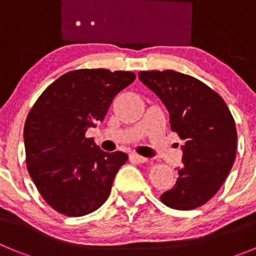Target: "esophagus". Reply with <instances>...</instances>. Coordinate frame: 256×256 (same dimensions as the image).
<instances>
[{"label":"esophagus","mask_w":256,"mask_h":256,"mask_svg":"<svg viewBox=\"0 0 256 256\" xmlns=\"http://www.w3.org/2000/svg\"><path fill=\"white\" fill-rule=\"evenodd\" d=\"M130 160L132 162H137V164H144V162H148V158H144V156L138 155V154H130Z\"/></svg>","instance_id":"esophagus-1"}]
</instances>
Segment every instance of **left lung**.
<instances>
[{"label": "left lung", "mask_w": 256, "mask_h": 256, "mask_svg": "<svg viewBox=\"0 0 256 256\" xmlns=\"http://www.w3.org/2000/svg\"><path fill=\"white\" fill-rule=\"evenodd\" d=\"M138 76L166 106L172 130L184 141L180 178L160 200L177 210L202 206L224 183L236 159L234 116L224 100L194 76L174 70Z\"/></svg>", "instance_id": "8db88e82"}]
</instances>
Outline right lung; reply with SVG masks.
<instances>
[{"label":"right lung","instance_id":"1","mask_svg":"<svg viewBox=\"0 0 256 256\" xmlns=\"http://www.w3.org/2000/svg\"><path fill=\"white\" fill-rule=\"evenodd\" d=\"M136 79L132 72L78 69L42 92L24 126L29 176L47 204L66 216H82L108 200L112 180L128 160L105 152L88 128L102 122L112 101Z\"/></svg>","mask_w":256,"mask_h":256}]
</instances>
